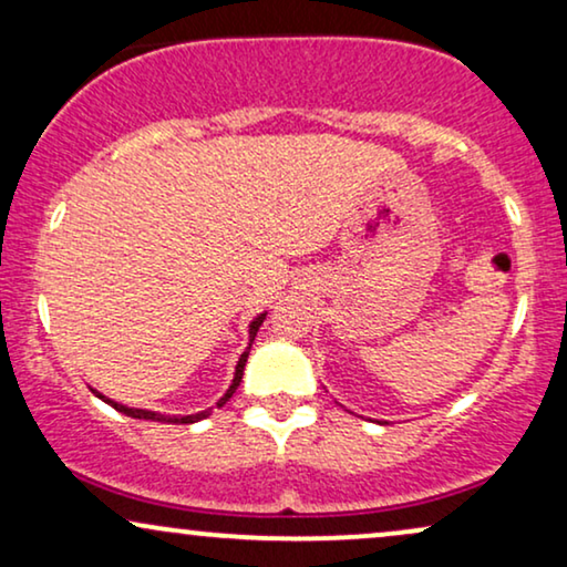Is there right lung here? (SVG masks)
I'll return each mask as SVG.
<instances>
[{
	"instance_id": "add662e5",
	"label": "right lung",
	"mask_w": 567,
	"mask_h": 567,
	"mask_svg": "<svg viewBox=\"0 0 567 567\" xmlns=\"http://www.w3.org/2000/svg\"><path fill=\"white\" fill-rule=\"evenodd\" d=\"M262 320H266V312L258 315V317H255V320L250 322V343H247L245 353L239 355V361H237V367H235V379H231L229 390L224 392V398H221L219 402H216V408L227 405V400L231 398V394H235V390L239 386V382H243V371H245L247 355H250L252 340H255V336H258V330H260ZM92 392H95L97 398L103 400V402H107V405L118 410V413L128 415V417H138V421H157V423H196V421H204V417L212 415V408H208V410H200V413H196V415H162V413H154V410H142V408H128V405H121V402H115V400H111V398H105V394H100L97 390H92Z\"/></svg>"
}]
</instances>
